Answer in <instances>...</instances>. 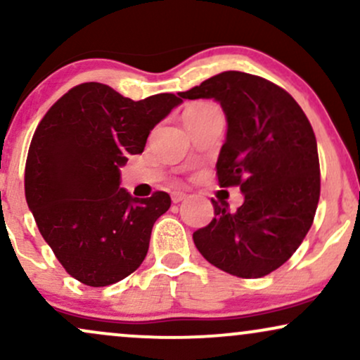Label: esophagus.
Masks as SVG:
<instances>
[{"mask_svg":"<svg viewBox=\"0 0 360 360\" xmlns=\"http://www.w3.org/2000/svg\"><path fill=\"white\" fill-rule=\"evenodd\" d=\"M186 196H188V194L183 193V191H174V193L171 194V198H172V203H181V201L186 200Z\"/></svg>","mask_w":360,"mask_h":360,"instance_id":"esophagus-1","label":"esophagus"}]
</instances>
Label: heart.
I'll list each match as a JSON object with an SVG mask.
<instances>
[{"label": "heart", "mask_w": 360, "mask_h": 360, "mask_svg": "<svg viewBox=\"0 0 360 360\" xmlns=\"http://www.w3.org/2000/svg\"><path fill=\"white\" fill-rule=\"evenodd\" d=\"M210 106H213V105H208V103H194V105L188 106V110L184 111V117H188V115L200 113V111H205V110H208Z\"/></svg>", "instance_id": "1"}]
</instances>
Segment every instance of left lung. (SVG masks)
Masks as SVG:
<instances>
[{
	"mask_svg": "<svg viewBox=\"0 0 360 360\" xmlns=\"http://www.w3.org/2000/svg\"><path fill=\"white\" fill-rule=\"evenodd\" d=\"M179 96L220 103L226 139L218 183L240 186L243 194L237 212L212 200L214 218L193 233L194 245L218 269L262 278L295 254L315 218L320 164L313 128L291 94L247 72H220Z\"/></svg>",
	"mask_w": 360,
	"mask_h": 360,
	"instance_id": "1",
	"label": "left lung"
}]
</instances>
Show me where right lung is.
Returning <instances> with one entry per match:
<instances>
[{
    "label": "right lung",
    "instance_id": "obj_1",
    "mask_svg": "<svg viewBox=\"0 0 360 360\" xmlns=\"http://www.w3.org/2000/svg\"><path fill=\"white\" fill-rule=\"evenodd\" d=\"M162 93L134 101L101 82L65 93L42 118L25 167V196L44 240L74 279L101 288L146 259L167 193L135 198L120 167L142 154L150 130L181 105Z\"/></svg>",
    "mask_w": 360,
    "mask_h": 360
}]
</instances>
